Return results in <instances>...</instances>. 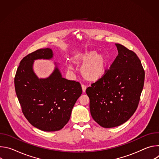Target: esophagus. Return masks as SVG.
Masks as SVG:
<instances>
[{"label": "esophagus", "instance_id": "34e87169", "mask_svg": "<svg viewBox=\"0 0 159 159\" xmlns=\"http://www.w3.org/2000/svg\"><path fill=\"white\" fill-rule=\"evenodd\" d=\"M82 92L85 93L86 90V86H85L84 85H82Z\"/></svg>", "mask_w": 159, "mask_h": 159}]
</instances>
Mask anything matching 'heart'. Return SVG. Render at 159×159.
Here are the masks:
<instances>
[{
  "instance_id": "1",
  "label": "heart",
  "mask_w": 159,
  "mask_h": 159,
  "mask_svg": "<svg viewBox=\"0 0 159 159\" xmlns=\"http://www.w3.org/2000/svg\"><path fill=\"white\" fill-rule=\"evenodd\" d=\"M72 59L75 64L83 63L80 67V73L88 82H93L101 79L105 75L109 65L107 56L106 54H98L94 50L77 52ZM68 68L72 69L70 65H68Z\"/></svg>"
}]
</instances>
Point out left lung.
Masks as SVG:
<instances>
[{"mask_svg":"<svg viewBox=\"0 0 159 159\" xmlns=\"http://www.w3.org/2000/svg\"><path fill=\"white\" fill-rule=\"evenodd\" d=\"M118 55L105 75L86 89L94 120L109 128L127 121L137 110L145 71L134 52L116 43Z\"/></svg>","mask_w":159,"mask_h":159,"instance_id":"1","label":"left lung"}]
</instances>
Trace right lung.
<instances>
[{
	"label": "right lung",
	"mask_w": 159,
	"mask_h": 159,
	"mask_svg": "<svg viewBox=\"0 0 159 159\" xmlns=\"http://www.w3.org/2000/svg\"><path fill=\"white\" fill-rule=\"evenodd\" d=\"M53 55L50 48L28 54L21 60L14 78L16 93L25 116L33 126L45 131L64 127L82 93L80 83L63 78L57 66L48 78L36 75L34 60L51 59Z\"/></svg>",
	"instance_id": "1"
}]
</instances>
